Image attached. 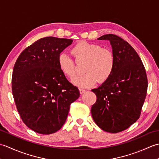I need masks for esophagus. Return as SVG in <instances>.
I'll list each match as a JSON object with an SVG mask.
<instances>
[{
  "mask_svg": "<svg viewBox=\"0 0 159 159\" xmlns=\"http://www.w3.org/2000/svg\"><path fill=\"white\" fill-rule=\"evenodd\" d=\"M85 89H79V92H80V94H83L85 92Z\"/></svg>",
  "mask_w": 159,
  "mask_h": 159,
  "instance_id": "esophagus-1",
  "label": "esophagus"
}]
</instances>
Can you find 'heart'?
Masks as SVG:
<instances>
[{
	"label": "heart",
	"mask_w": 159,
	"mask_h": 159,
	"mask_svg": "<svg viewBox=\"0 0 159 159\" xmlns=\"http://www.w3.org/2000/svg\"><path fill=\"white\" fill-rule=\"evenodd\" d=\"M72 55L76 59H85L83 66V74L72 80L77 87L87 88L95 85L98 80L104 83L109 79L115 67V57L111 50L102 48L96 43L80 41L72 48ZM57 63L61 71L66 76L72 79L76 74L74 61L66 52L59 53Z\"/></svg>",
	"instance_id": "b5f03b06"
}]
</instances>
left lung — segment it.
<instances>
[{"instance_id":"8db88e82","label":"left lung","mask_w":159,"mask_h":159,"mask_svg":"<svg viewBox=\"0 0 159 159\" xmlns=\"http://www.w3.org/2000/svg\"><path fill=\"white\" fill-rule=\"evenodd\" d=\"M109 40L115 67L106 82L92 91L97 100L91 109L96 124L111 133L127 129L139 119L146 97V72L137 52L119 36L107 34L98 38Z\"/></svg>"}]
</instances>
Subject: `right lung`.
<instances>
[{
    "label": "right lung",
    "mask_w": 159,
    "mask_h": 159,
    "mask_svg": "<svg viewBox=\"0 0 159 159\" xmlns=\"http://www.w3.org/2000/svg\"><path fill=\"white\" fill-rule=\"evenodd\" d=\"M72 39L46 37L19 55L13 67L12 93L23 122L35 133H55L66 122L79 90L59 69L57 57Z\"/></svg>",
    "instance_id": "1"
}]
</instances>
